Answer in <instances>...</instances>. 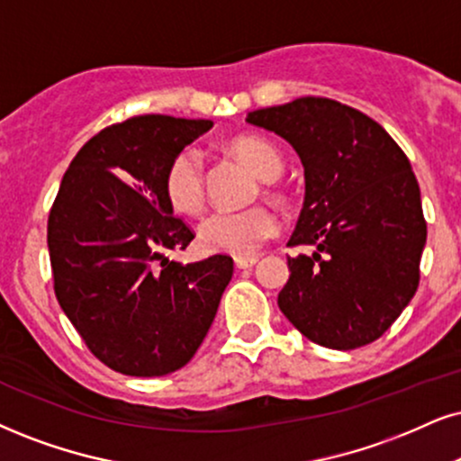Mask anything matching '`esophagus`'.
I'll return each instance as SVG.
<instances>
[{"label":"esophagus","mask_w":461,"mask_h":461,"mask_svg":"<svg viewBox=\"0 0 461 461\" xmlns=\"http://www.w3.org/2000/svg\"><path fill=\"white\" fill-rule=\"evenodd\" d=\"M258 263L257 257H241V258H235V267L237 269H252L254 265Z\"/></svg>","instance_id":"34e87169"}]
</instances>
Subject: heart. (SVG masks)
Returning a JSON list of instances; mask_svg holds the SVG:
<instances>
[{"mask_svg": "<svg viewBox=\"0 0 461 461\" xmlns=\"http://www.w3.org/2000/svg\"><path fill=\"white\" fill-rule=\"evenodd\" d=\"M230 149L254 175L265 181L280 177L282 156L269 140L240 136ZM164 194L170 207L185 215H196L204 204L203 158L192 147L181 149L164 173ZM280 230V221L269 209L252 207L243 212H213L198 224V243L207 252L230 257H254L267 240Z\"/></svg>", "mask_w": 461, "mask_h": 461, "instance_id": "obj_1", "label": "heart"}]
</instances>
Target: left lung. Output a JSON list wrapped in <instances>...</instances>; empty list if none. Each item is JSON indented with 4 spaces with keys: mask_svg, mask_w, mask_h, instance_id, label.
Masks as SVG:
<instances>
[{
    "mask_svg": "<svg viewBox=\"0 0 461 461\" xmlns=\"http://www.w3.org/2000/svg\"><path fill=\"white\" fill-rule=\"evenodd\" d=\"M303 164L305 198L277 305L312 342L352 350L378 339L411 303L428 240L411 162L380 123L338 100L305 95L248 113Z\"/></svg>",
    "mask_w": 461,
    "mask_h": 461,
    "instance_id": "obj_1",
    "label": "left lung"
}]
</instances>
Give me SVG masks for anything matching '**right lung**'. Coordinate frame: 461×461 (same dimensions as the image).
I'll list each match as a JSON object with an SVG mask.
<instances>
[{
	"instance_id": "obj_1",
	"label": "right lung",
	"mask_w": 461,
	"mask_h": 461,
	"mask_svg": "<svg viewBox=\"0 0 461 461\" xmlns=\"http://www.w3.org/2000/svg\"><path fill=\"white\" fill-rule=\"evenodd\" d=\"M212 119L139 115L81 147L49 215L61 310L98 359L128 376L184 367L212 327L232 258L181 265L167 249L194 240L175 218L164 173Z\"/></svg>"
}]
</instances>
